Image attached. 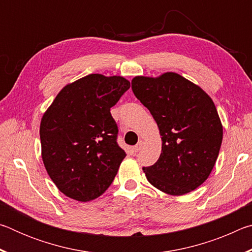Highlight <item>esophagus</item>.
<instances>
[{
    "mask_svg": "<svg viewBox=\"0 0 252 252\" xmlns=\"http://www.w3.org/2000/svg\"><path fill=\"white\" fill-rule=\"evenodd\" d=\"M142 148H143V141H142V140H140L138 144H135V146L133 147V150H134V152H139Z\"/></svg>",
    "mask_w": 252,
    "mask_h": 252,
    "instance_id": "obj_1",
    "label": "esophagus"
}]
</instances>
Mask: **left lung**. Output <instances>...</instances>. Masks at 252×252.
Returning <instances> with one entry per match:
<instances>
[{"instance_id":"obj_1","label":"left lung","mask_w":252,"mask_h":252,"mask_svg":"<svg viewBox=\"0 0 252 252\" xmlns=\"http://www.w3.org/2000/svg\"><path fill=\"white\" fill-rule=\"evenodd\" d=\"M131 84L162 136L159 159L143 167L148 181L171 195L197 189L215 167L222 142V125L211 97L173 72L156 79L135 76Z\"/></svg>"}]
</instances>
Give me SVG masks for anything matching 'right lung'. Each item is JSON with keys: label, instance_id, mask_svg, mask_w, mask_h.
I'll return each instance as SVG.
<instances>
[{"label": "right lung", "instance_id": "1", "mask_svg": "<svg viewBox=\"0 0 252 252\" xmlns=\"http://www.w3.org/2000/svg\"><path fill=\"white\" fill-rule=\"evenodd\" d=\"M130 82L122 76L89 74L65 85L40 126L42 159L50 178L66 197L87 202L108 189L126 152L110 109Z\"/></svg>", "mask_w": 252, "mask_h": 252}]
</instances>
